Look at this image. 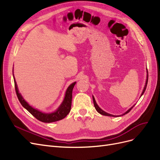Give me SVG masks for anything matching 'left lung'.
Masks as SVG:
<instances>
[{"mask_svg": "<svg viewBox=\"0 0 160 160\" xmlns=\"http://www.w3.org/2000/svg\"><path fill=\"white\" fill-rule=\"evenodd\" d=\"M148 69H147V79H146V85H145V86H144V88H143V91H142V94H141V97L143 95V94L144 93V92H145V91H146V87H147V84H148ZM93 103H94V106H95V109L97 110V111H98V113H99L100 114H101V115H106V116H110V117H118V116H115V115H111V114H109V113H107V112H105V111H104L103 110H102L101 109L99 106H98V105L97 104V103H96V101H95V98H94V97L93 96ZM134 105H133V107ZM133 107H132L131 108H129L126 112H125L123 114H122V115H125V114H127L128 113H129V111H131V109H132V108H133Z\"/></svg>", "mask_w": 160, "mask_h": 160, "instance_id": "8db88e82", "label": "left lung"}]
</instances>
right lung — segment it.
<instances>
[{"instance_id": "1", "label": "right lung", "mask_w": 160, "mask_h": 160, "mask_svg": "<svg viewBox=\"0 0 160 160\" xmlns=\"http://www.w3.org/2000/svg\"><path fill=\"white\" fill-rule=\"evenodd\" d=\"M13 78L14 81V86H15V91H16L17 98L19 101H20V103L23 106V108H25L28 112L31 113L34 117L37 118L38 120H39L41 122H44V123L55 122L65 118L70 112L71 108L72 92V89H73L74 86L76 83V82H74V83H71L68 87V88L67 89L64 99L62 101V102L60 105L59 107L58 108V109L52 113H43L39 110L33 108L32 106H31L25 99H24L22 96L18 91L17 82L15 81V79H14V74H13Z\"/></svg>"}]
</instances>
